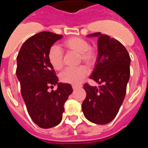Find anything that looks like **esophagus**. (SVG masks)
I'll use <instances>...</instances> for the list:
<instances>
[{"mask_svg":"<svg viewBox=\"0 0 148 148\" xmlns=\"http://www.w3.org/2000/svg\"><path fill=\"white\" fill-rule=\"evenodd\" d=\"M78 88H81V86H75V85H73V89L74 90H77Z\"/></svg>","mask_w":148,"mask_h":148,"instance_id":"34e87169","label":"esophagus"}]
</instances>
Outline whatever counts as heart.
<instances>
[{
    "instance_id": "1",
    "label": "heart",
    "mask_w": 148,
    "mask_h": 148,
    "mask_svg": "<svg viewBox=\"0 0 148 148\" xmlns=\"http://www.w3.org/2000/svg\"><path fill=\"white\" fill-rule=\"evenodd\" d=\"M64 46L68 50L79 54L80 61L84 62L87 66L93 64L96 58L95 52L90 47L87 40L78 37H73L64 42ZM48 58L51 65L56 70H61L64 65V54L59 47L53 45L48 53ZM88 74V69L84 66L75 68H66L60 74V79L64 83L78 85Z\"/></svg>"
}]
</instances>
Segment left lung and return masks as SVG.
<instances>
[{
    "label": "left lung",
    "instance_id": "1",
    "mask_svg": "<svg viewBox=\"0 0 148 148\" xmlns=\"http://www.w3.org/2000/svg\"><path fill=\"white\" fill-rule=\"evenodd\" d=\"M87 37L98 38V56L90 78L99 84L84 85L87 96L82 103L85 118L98 125L113 121L126 94L130 78V58L126 48L117 40L101 32Z\"/></svg>",
    "mask_w": 148,
    "mask_h": 148
}]
</instances>
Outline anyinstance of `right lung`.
<instances>
[{"mask_svg": "<svg viewBox=\"0 0 148 148\" xmlns=\"http://www.w3.org/2000/svg\"><path fill=\"white\" fill-rule=\"evenodd\" d=\"M62 35L41 32L23 43L17 56L16 75L27 111L32 121L44 129L62 120L64 103L73 92L69 84L58 82L48 58L50 47ZM57 90L49 91L50 86Z\"/></svg>", "mask_w": 148, "mask_h": 148, "instance_id": "add662e5", "label": "right lung"}]
</instances>
